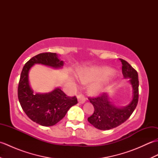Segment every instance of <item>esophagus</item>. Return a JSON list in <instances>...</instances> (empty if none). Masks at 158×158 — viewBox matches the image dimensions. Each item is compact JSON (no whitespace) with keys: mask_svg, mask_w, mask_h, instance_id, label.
<instances>
[{"mask_svg":"<svg viewBox=\"0 0 158 158\" xmlns=\"http://www.w3.org/2000/svg\"><path fill=\"white\" fill-rule=\"evenodd\" d=\"M77 98H78V101H79V103H80V104H83V103H84V102H85V96H83V94H80V95H79V96H78V97H77Z\"/></svg>","mask_w":158,"mask_h":158,"instance_id":"esophagus-1","label":"esophagus"}]
</instances>
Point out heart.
<instances>
[{
	"label": "heart",
	"instance_id": "heart-1",
	"mask_svg": "<svg viewBox=\"0 0 158 158\" xmlns=\"http://www.w3.org/2000/svg\"><path fill=\"white\" fill-rule=\"evenodd\" d=\"M113 73V69L109 67L86 68L80 70L78 75L79 79L83 82L95 81L89 86V91L94 94H98L103 92L106 88L108 81L105 79Z\"/></svg>",
	"mask_w": 158,
	"mask_h": 158
}]
</instances>
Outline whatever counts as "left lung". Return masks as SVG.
Returning a JSON list of instances; mask_svg holds the SVG:
<instances>
[{"label":"left lung","instance_id":"8db88e82","mask_svg":"<svg viewBox=\"0 0 158 158\" xmlns=\"http://www.w3.org/2000/svg\"><path fill=\"white\" fill-rule=\"evenodd\" d=\"M119 60L122 62L123 77L130 78L129 81L133 88V98L127 106L118 108L110 102L106 93H101L96 97H89L88 99L94 107V112L88 117V121L97 129L106 130L119 126L129 118L138 104V73L126 60Z\"/></svg>","mask_w":158,"mask_h":158}]
</instances>
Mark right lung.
Wrapping results in <instances>:
<instances>
[{"label":"right lung","instance_id":"1","mask_svg":"<svg viewBox=\"0 0 158 158\" xmlns=\"http://www.w3.org/2000/svg\"><path fill=\"white\" fill-rule=\"evenodd\" d=\"M35 64L60 68L64 63L56 53H39L23 66L18 84L19 102L26 115L40 125L52 126L60 122L70 107L78 102L76 96H68L60 88L48 94H34L29 85L28 72Z\"/></svg>","mask_w":158,"mask_h":158}]
</instances>
